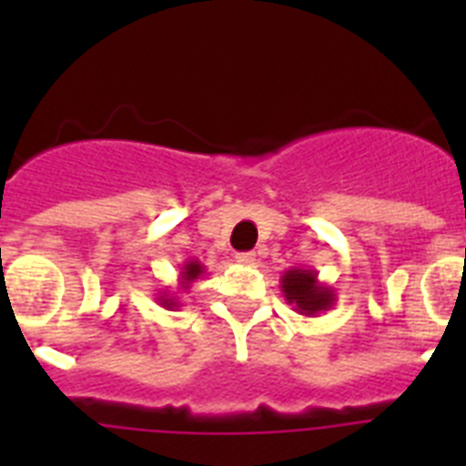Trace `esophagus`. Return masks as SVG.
I'll list each match as a JSON object with an SVG mask.
<instances>
[{
	"mask_svg": "<svg viewBox=\"0 0 466 466\" xmlns=\"http://www.w3.org/2000/svg\"><path fill=\"white\" fill-rule=\"evenodd\" d=\"M236 261L242 263V266H252V263L257 261V254H254V252H240V254H236Z\"/></svg>",
	"mask_w": 466,
	"mask_h": 466,
	"instance_id": "1",
	"label": "esophagus"
}]
</instances>
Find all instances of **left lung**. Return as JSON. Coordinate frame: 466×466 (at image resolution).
<instances>
[{
  "label": "left lung",
  "instance_id": "obj_1",
  "mask_svg": "<svg viewBox=\"0 0 466 466\" xmlns=\"http://www.w3.org/2000/svg\"><path fill=\"white\" fill-rule=\"evenodd\" d=\"M284 300L303 317H317L319 312L331 310L336 294L329 284L317 279L315 270L289 268L279 278Z\"/></svg>",
  "mask_w": 466,
  "mask_h": 466
}]
</instances>
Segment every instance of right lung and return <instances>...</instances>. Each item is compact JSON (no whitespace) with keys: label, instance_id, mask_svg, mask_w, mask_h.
Instances as JSON below:
<instances>
[{"label":"right lung","instance_id":"add662e5","mask_svg":"<svg viewBox=\"0 0 466 466\" xmlns=\"http://www.w3.org/2000/svg\"><path fill=\"white\" fill-rule=\"evenodd\" d=\"M200 275H205V266L198 258H188V261H184L182 266V273H179V289L187 291L188 287H191L193 282H196ZM156 300H158L160 306L167 308V310H172V308H179L182 303H179V296L175 294V291L166 289V291H158V296H156Z\"/></svg>","mask_w":466,"mask_h":466}]
</instances>
